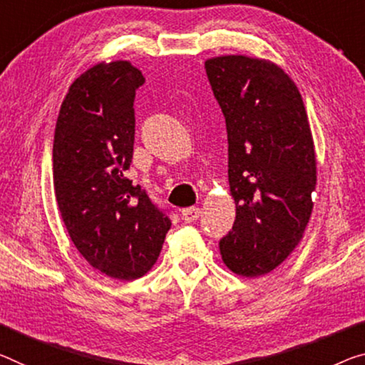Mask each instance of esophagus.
Returning <instances> with one entry per match:
<instances>
[{
	"label": "esophagus",
	"mask_w": 365,
	"mask_h": 365,
	"mask_svg": "<svg viewBox=\"0 0 365 365\" xmlns=\"http://www.w3.org/2000/svg\"><path fill=\"white\" fill-rule=\"evenodd\" d=\"M200 214H202V210L199 209V207H189V209H184L182 210V220L190 223V222L197 220V218L200 217Z\"/></svg>",
	"instance_id": "esophagus-1"
}]
</instances>
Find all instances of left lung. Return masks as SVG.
Returning a JSON list of instances; mask_svg holds the SVG:
<instances>
[{"label":"left lung","mask_w":365,"mask_h":365,"mask_svg":"<svg viewBox=\"0 0 365 365\" xmlns=\"http://www.w3.org/2000/svg\"><path fill=\"white\" fill-rule=\"evenodd\" d=\"M228 133V182L237 207L220 240L230 271L261 277L304 238L317 186V155L300 91L279 65L248 55L205 60Z\"/></svg>","instance_id":"left-lung-1"}]
</instances>
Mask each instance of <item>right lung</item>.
I'll use <instances>...</instances> for the list:
<instances>
[{"instance_id": "obj_1", "label": "right lung", "mask_w": 365, "mask_h": 365, "mask_svg": "<svg viewBox=\"0 0 365 365\" xmlns=\"http://www.w3.org/2000/svg\"><path fill=\"white\" fill-rule=\"evenodd\" d=\"M142 71L101 61L73 81L53 137V189L66 232L108 277L135 280L155 266L171 220L125 178L135 135Z\"/></svg>"}]
</instances>
